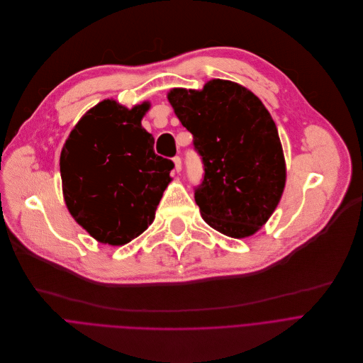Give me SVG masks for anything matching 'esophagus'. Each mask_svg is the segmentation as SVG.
Instances as JSON below:
<instances>
[{
    "instance_id": "obj_1",
    "label": "esophagus",
    "mask_w": 363,
    "mask_h": 363,
    "mask_svg": "<svg viewBox=\"0 0 363 363\" xmlns=\"http://www.w3.org/2000/svg\"><path fill=\"white\" fill-rule=\"evenodd\" d=\"M173 162H174V170L179 173L182 170V159L179 156L173 157Z\"/></svg>"
}]
</instances>
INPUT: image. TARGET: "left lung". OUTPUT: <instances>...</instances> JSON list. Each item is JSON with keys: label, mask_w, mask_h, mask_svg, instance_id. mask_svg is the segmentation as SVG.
Wrapping results in <instances>:
<instances>
[{"label": "left lung", "mask_w": 363, "mask_h": 363, "mask_svg": "<svg viewBox=\"0 0 363 363\" xmlns=\"http://www.w3.org/2000/svg\"><path fill=\"white\" fill-rule=\"evenodd\" d=\"M169 101L201 159L203 179L193 189L204 222L230 238L253 235L276 208L286 180L269 111L252 91L225 80L201 91L174 89Z\"/></svg>", "instance_id": "obj_1"}]
</instances>
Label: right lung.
Returning <instances> with one entry per match:
<instances>
[{
    "label": "right lung",
    "instance_id": "1",
    "mask_svg": "<svg viewBox=\"0 0 363 363\" xmlns=\"http://www.w3.org/2000/svg\"><path fill=\"white\" fill-rule=\"evenodd\" d=\"M149 110L104 100L79 121L65 141L60 173L65 204L94 239L124 245L147 229L174 163L155 153L141 127Z\"/></svg>",
    "mask_w": 363,
    "mask_h": 363
}]
</instances>
